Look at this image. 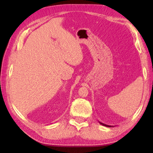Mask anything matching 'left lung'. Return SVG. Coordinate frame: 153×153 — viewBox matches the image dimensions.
<instances>
[{"label": "left lung", "mask_w": 153, "mask_h": 153, "mask_svg": "<svg viewBox=\"0 0 153 153\" xmlns=\"http://www.w3.org/2000/svg\"><path fill=\"white\" fill-rule=\"evenodd\" d=\"M99 123L101 124V125H102V126H106V127H108V128H110V127H112L111 126H108V125H107V124H105V123H101V122H100L99 121Z\"/></svg>", "instance_id": "1"}]
</instances>
